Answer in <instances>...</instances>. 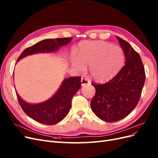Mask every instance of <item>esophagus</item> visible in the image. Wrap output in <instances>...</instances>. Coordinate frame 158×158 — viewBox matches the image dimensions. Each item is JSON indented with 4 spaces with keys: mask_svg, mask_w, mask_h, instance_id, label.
I'll return each instance as SVG.
<instances>
[{
    "mask_svg": "<svg viewBox=\"0 0 158 158\" xmlns=\"http://www.w3.org/2000/svg\"><path fill=\"white\" fill-rule=\"evenodd\" d=\"M90 83H90V81H89V79L85 78V77H82V79H81V85H82V86H84V85H90Z\"/></svg>",
    "mask_w": 158,
    "mask_h": 158,
    "instance_id": "esophagus-1",
    "label": "esophagus"
}]
</instances>
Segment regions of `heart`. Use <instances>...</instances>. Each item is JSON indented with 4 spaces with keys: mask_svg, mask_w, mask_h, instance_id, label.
Here are the masks:
<instances>
[{
    "mask_svg": "<svg viewBox=\"0 0 158 158\" xmlns=\"http://www.w3.org/2000/svg\"><path fill=\"white\" fill-rule=\"evenodd\" d=\"M72 65L79 72L89 66L90 76L97 81H106L114 76L124 60L123 50L103 41H85L75 50Z\"/></svg>",
    "mask_w": 158,
    "mask_h": 158,
    "instance_id": "1",
    "label": "heart"
}]
</instances>
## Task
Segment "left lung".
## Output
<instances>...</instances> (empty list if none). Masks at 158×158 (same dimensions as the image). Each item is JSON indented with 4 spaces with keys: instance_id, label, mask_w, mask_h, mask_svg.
Masks as SVG:
<instances>
[{
    "instance_id": "1",
    "label": "left lung",
    "mask_w": 158,
    "mask_h": 158,
    "mask_svg": "<svg viewBox=\"0 0 158 158\" xmlns=\"http://www.w3.org/2000/svg\"><path fill=\"white\" fill-rule=\"evenodd\" d=\"M126 64L109 82L92 83L96 94L90 103L91 109L99 118L114 122L125 118L135 109L139 101L145 81L141 58L130 44L118 36Z\"/></svg>"
}]
</instances>
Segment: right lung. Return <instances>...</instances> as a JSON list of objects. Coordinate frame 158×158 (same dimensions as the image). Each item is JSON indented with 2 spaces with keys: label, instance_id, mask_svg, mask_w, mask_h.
<instances>
[{
  "label": "right lung",
  "instance_id": "obj_1",
  "mask_svg": "<svg viewBox=\"0 0 158 158\" xmlns=\"http://www.w3.org/2000/svg\"><path fill=\"white\" fill-rule=\"evenodd\" d=\"M73 38L46 39L40 41L22 52L17 61L27 56L40 52H52L69 44ZM81 77H72L64 79L57 92L49 100L39 103L26 102L16 92L22 109L29 117L39 123L53 125L66 117L71 108L73 96L81 88Z\"/></svg>",
  "mask_w": 158,
  "mask_h": 158
}]
</instances>
